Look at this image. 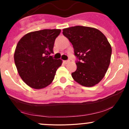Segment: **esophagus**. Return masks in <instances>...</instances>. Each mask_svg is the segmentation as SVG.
I'll use <instances>...</instances> for the list:
<instances>
[{"label": "esophagus", "instance_id": "1", "mask_svg": "<svg viewBox=\"0 0 129 129\" xmlns=\"http://www.w3.org/2000/svg\"><path fill=\"white\" fill-rule=\"evenodd\" d=\"M63 62H64V63H66V64H67V63H69L70 62V60H63Z\"/></svg>", "mask_w": 129, "mask_h": 129}]
</instances>
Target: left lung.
I'll list each match as a JSON object with an SVG mask.
<instances>
[{
    "label": "left lung",
    "mask_w": 129,
    "mask_h": 129,
    "mask_svg": "<svg viewBox=\"0 0 129 129\" xmlns=\"http://www.w3.org/2000/svg\"><path fill=\"white\" fill-rule=\"evenodd\" d=\"M62 31L79 59L76 63V70L72 73V78L82 86H94L103 79L110 65V43L103 33L94 28L79 25Z\"/></svg>",
    "instance_id": "obj_1"
}]
</instances>
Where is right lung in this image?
I'll return each instance as SVG.
<instances>
[{"instance_id":"right-lung-1","label":"right lung","mask_w":129,"mask_h":129,"mask_svg":"<svg viewBox=\"0 0 129 129\" xmlns=\"http://www.w3.org/2000/svg\"><path fill=\"white\" fill-rule=\"evenodd\" d=\"M61 30L45 29L28 33L19 40L14 59L17 72L26 85L42 89L53 82L62 60L50 56Z\"/></svg>"}]
</instances>
